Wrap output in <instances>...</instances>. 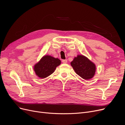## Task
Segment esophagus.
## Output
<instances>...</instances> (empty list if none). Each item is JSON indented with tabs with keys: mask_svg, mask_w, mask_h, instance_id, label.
<instances>
[{
	"mask_svg": "<svg viewBox=\"0 0 125 125\" xmlns=\"http://www.w3.org/2000/svg\"><path fill=\"white\" fill-rule=\"evenodd\" d=\"M62 63H66L67 62V60H66V59H63V60H62Z\"/></svg>",
	"mask_w": 125,
	"mask_h": 125,
	"instance_id": "esophagus-1",
	"label": "esophagus"
}]
</instances>
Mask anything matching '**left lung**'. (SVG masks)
Masks as SVG:
<instances>
[{
    "instance_id": "8db88e82",
    "label": "left lung",
    "mask_w": 125,
    "mask_h": 125,
    "mask_svg": "<svg viewBox=\"0 0 125 125\" xmlns=\"http://www.w3.org/2000/svg\"><path fill=\"white\" fill-rule=\"evenodd\" d=\"M75 73L84 80H90L95 73V63L82 55H78L70 63Z\"/></svg>"
}]
</instances>
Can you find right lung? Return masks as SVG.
I'll return each instance as SVG.
<instances>
[{
  "label": "right lung",
  "mask_w": 125,
  "mask_h": 125,
  "mask_svg": "<svg viewBox=\"0 0 125 125\" xmlns=\"http://www.w3.org/2000/svg\"><path fill=\"white\" fill-rule=\"evenodd\" d=\"M60 63L61 61L58 58L50 55H45L34 66L33 69L37 77L44 79L53 73Z\"/></svg>",
  "instance_id": "obj_1"
}]
</instances>
